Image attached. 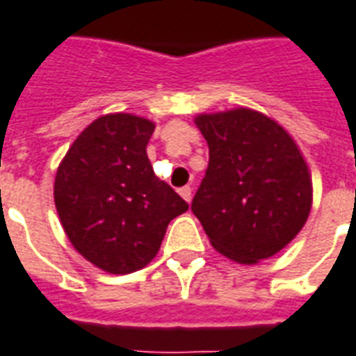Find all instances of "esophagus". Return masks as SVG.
Listing matches in <instances>:
<instances>
[{
	"label": "esophagus",
	"instance_id": "34e87169",
	"mask_svg": "<svg viewBox=\"0 0 356 356\" xmlns=\"http://www.w3.org/2000/svg\"><path fill=\"white\" fill-rule=\"evenodd\" d=\"M179 194L183 196V200H185V202H191L192 188L191 186H183V188H179Z\"/></svg>",
	"mask_w": 356,
	"mask_h": 356
}]
</instances>
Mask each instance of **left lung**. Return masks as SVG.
Segmentation results:
<instances>
[{
    "mask_svg": "<svg viewBox=\"0 0 356 356\" xmlns=\"http://www.w3.org/2000/svg\"><path fill=\"white\" fill-rule=\"evenodd\" d=\"M209 147L192 213L226 259L257 264L291 243L312 211L313 186L298 145L262 113L198 115Z\"/></svg>",
    "mask_w": 356,
    "mask_h": 356,
    "instance_id": "8db88e82",
    "label": "left lung"
}]
</instances>
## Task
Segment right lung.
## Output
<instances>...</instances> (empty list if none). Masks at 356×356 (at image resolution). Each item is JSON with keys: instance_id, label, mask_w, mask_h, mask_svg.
Here are the masks:
<instances>
[{"instance_id": "add662e5", "label": "right lung", "mask_w": 356, "mask_h": 356, "mask_svg": "<svg viewBox=\"0 0 356 356\" xmlns=\"http://www.w3.org/2000/svg\"><path fill=\"white\" fill-rule=\"evenodd\" d=\"M154 122L130 113L96 118L73 141L54 179V204L71 245L109 273L138 272L156 257L170 220L188 204L147 156Z\"/></svg>"}]
</instances>
